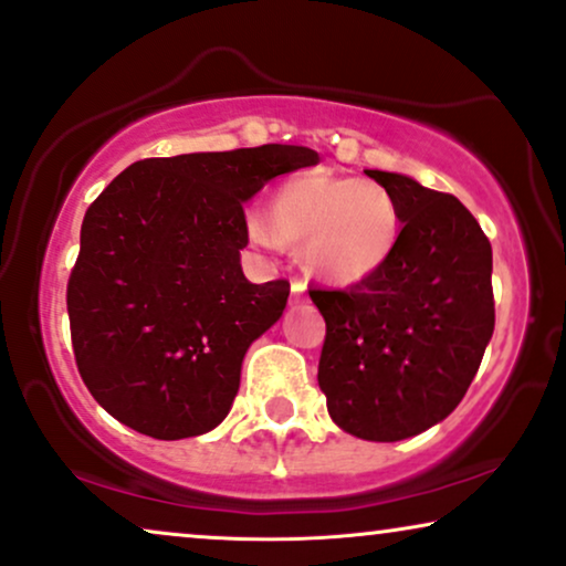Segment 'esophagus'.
Returning a JSON list of instances; mask_svg holds the SVG:
<instances>
[{
    "mask_svg": "<svg viewBox=\"0 0 566 566\" xmlns=\"http://www.w3.org/2000/svg\"><path fill=\"white\" fill-rule=\"evenodd\" d=\"M304 301V281L293 277L291 281V304H301Z\"/></svg>",
    "mask_w": 566,
    "mask_h": 566,
    "instance_id": "esophagus-1",
    "label": "esophagus"
}]
</instances>
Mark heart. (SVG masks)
Here are the masks:
<instances>
[{
	"mask_svg": "<svg viewBox=\"0 0 566 566\" xmlns=\"http://www.w3.org/2000/svg\"><path fill=\"white\" fill-rule=\"evenodd\" d=\"M252 244H301L310 273L333 283H358L390 262L400 239V205L371 179L310 171L277 189L270 218L249 216Z\"/></svg>",
	"mask_w": 566,
	"mask_h": 566,
	"instance_id": "1",
	"label": "heart"
}]
</instances>
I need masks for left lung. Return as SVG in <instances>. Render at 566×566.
I'll return each instance as SVG.
<instances>
[{
    "instance_id": "left-lung-1",
    "label": "left lung",
    "mask_w": 566,
    "mask_h": 566,
    "mask_svg": "<svg viewBox=\"0 0 566 566\" xmlns=\"http://www.w3.org/2000/svg\"><path fill=\"white\" fill-rule=\"evenodd\" d=\"M400 205L398 249L348 289H310L325 317L319 387L333 421L398 442L465 398L494 333L491 244L458 197L408 176L366 171Z\"/></svg>"
}]
</instances>
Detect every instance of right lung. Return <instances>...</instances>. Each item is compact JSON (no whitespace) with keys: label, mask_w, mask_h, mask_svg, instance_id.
<instances>
[{"label":"right lung","mask_w":566,"mask_h":566,"mask_svg":"<svg viewBox=\"0 0 566 566\" xmlns=\"http://www.w3.org/2000/svg\"><path fill=\"white\" fill-rule=\"evenodd\" d=\"M301 145L145 158L87 208L67 283L70 335L85 387L153 439L216 429L241 361L289 301V281L241 273L244 202L275 176L317 164Z\"/></svg>","instance_id":"obj_1"}]
</instances>
